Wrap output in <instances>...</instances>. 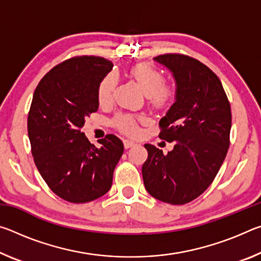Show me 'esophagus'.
I'll use <instances>...</instances> for the list:
<instances>
[{"label": "esophagus", "instance_id": "esophagus-1", "mask_svg": "<svg viewBox=\"0 0 261 261\" xmlns=\"http://www.w3.org/2000/svg\"><path fill=\"white\" fill-rule=\"evenodd\" d=\"M123 144H124V147L127 149V148H130V147H132V146H135V141H132V140H127V139H125V140H123Z\"/></svg>", "mask_w": 261, "mask_h": 261}]
</instances>
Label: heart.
<instances>
[{"instance_id": "heart-1", "label": "heart", "mask_w": 261, "mask_h": 261, "mask_svg": "<svg viewBox=\"0 0 261 261\" xmlns=\"http://www.w3.org/2000/svg\"><path fill=\"white\" fill-rule=\"evenodd\" d=\"M130 76L139 84L141 90L147 95L148 102L153 108L163 110L169 108L177 95L174 85L165 83V76L153 64L144 62L131 67ZM117 84L115 73L110 72L105 76L98 87V100L100 105H108L113 99V94ZM144 121L143 117L131 114L120 113L113 118L114 127L126 136H137L139 134L138 122Z\"/></svg>"}]
</instances>
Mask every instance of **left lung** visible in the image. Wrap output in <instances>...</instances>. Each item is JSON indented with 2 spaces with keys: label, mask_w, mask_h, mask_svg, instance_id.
Wrapping results in <instances>:
<instances>
[{
  "label": "left lung",
  "mask_w": 261,
  "mask_h": 261,
  "mask_svg": "<svg viewBox=\"0 0 261 261\" xmlns=\"http://www.w3.org/2000/svg\"><path fill=\"white\" fill-rule=\"evenodd\" d=\"M154 60L173 72L177 85L175 103L159 123V137L175 145L167 154L145 145L143 179L154 198L184 205L206 191L222 166L230 145V103L219 77L200 61L176 53Z\"/></svg>",
  "instance_id": "8db88e82"
}]
</instances>
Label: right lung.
Instances as JSON below:
<instances>
[{
    "instance_id": "obj_1",
    "label": "right lung",
    "mask_w": 261,
    "mask_h": 261,
    "mask_svg": "<svg viewBox=\"0 0 261 261\" xmlns=\"http://www.w3.org/2000/svg\"><path fill=\"white\" fill-rule=\"evenodd\" d=\"M113 69L100 56H74L47 72L35 88L28 117L31 151L39 173L62 199L83 204L109 191L124 151L107 135L101 147L82 132L85 118L99 107L98 87Z\"/></svg>"
}]
</instances>
